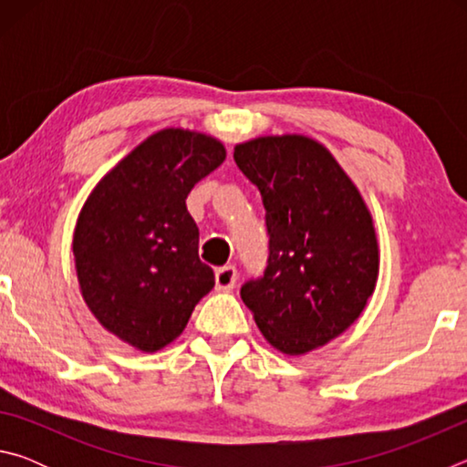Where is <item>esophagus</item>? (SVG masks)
<instances>
[{
    "instance_id": "1",
    "label": "esophagus",
    "mask_w": 467,
    "mask_h": 467,
    "mask_svg": "<svg viewBox=\"0 0 467 467\" xmlns=\"http://www.w3.org/2000/svg\"><path fill=\"white\" fill-rule=\"evenodd\" d=\"M236 278H239V274H236L234 265L218 267V270H216V290H220V292L233 290L234 284H236Z\"/></svg>"
}]
</instances>
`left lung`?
<instances>
[{
    "label": "left lung",
    "mask_w": 467,
    "mask_h": 467,
    "mask_svg": "<svg viewBox=\"0 0 467 467\" xmlns=\"http://www.w3.org/2000/svg\"><path fill=\"white\" fill-rule=\"evenodd\" d=\"M257 185L270 255L241 298L275 350L300 357L326 346L365 311L379 275L373 216L329 150L306 136H264L234 148Z\"/></svg>",
    "instance_id": "8db88e82"
}]
</instances>
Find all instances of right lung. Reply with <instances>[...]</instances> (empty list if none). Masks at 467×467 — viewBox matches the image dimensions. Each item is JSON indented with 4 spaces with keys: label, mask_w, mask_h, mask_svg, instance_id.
I'll return each mask as SVG.
<instances>
[{
    "label": "right lung",
    "mask_w": 467,
    "mask_h": 467,
    "mask_svg": "<svg viewBox=\"0 0 467 467\" xmlns=\"http://www.w3.org/2000/svg\"><path fill=\"white\" fill-rule=\"evenodd\" d=\"M216 138L161 130L110 169L78 216L76 274L102 327L141 352L169 346L214 288L185 200L224 162Z\"/></svg>",
    "instance_id": "1"
}]
</instances>
